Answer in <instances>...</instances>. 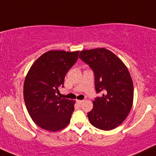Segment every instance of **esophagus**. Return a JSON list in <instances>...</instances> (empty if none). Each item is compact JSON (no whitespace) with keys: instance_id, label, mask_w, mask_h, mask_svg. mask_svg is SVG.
I'll list each match as a JSON object with an SVG mask.
<instances>
[{"instance_id":"1","label":"esophagus","mask_w":156,"mask_h":156,"mask_svg":"<svg viewBox=\"0 0 156 156\" xmlns=\"http://www.w3.org/2000/svg\"><path fill=\"white\" fill-rule=\"evenodd\" d=\"M76 102H77V103H78V104H81V103H82L83 102H84V100H77Z\"/></svg>"}]
</instances>
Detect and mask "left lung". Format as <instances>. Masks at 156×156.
Listing matches in <instances>:
<instances>
[{
    "instance_id": "8db88e82",
    "label": "left lung",
    "mask_w": 156,
    "mask_h": 156,
    "mask_svg": "<svg viewBox=\"0 0 156 156\" xmlns=\"http://www.w3.org/2000/svg\"><path fill=\"white\" fill-rule=\"evenodd\" d=\"M79 58L93 69L97 93L87 113L93 126L103 130L115 128L126 119L133 100V84L128 69L115 54L106 48L81 51Z\"/></svg>"
}]
</instances>
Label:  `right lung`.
<instances>
[{
    "instance_id": "add662e5",
    "label": "right lung",
    "mask_w": 156,
    "mask_h": 156,
    "mask_svg": "<svg viewBox=\"0 0 156 156\" xmlns=\"http://www.w3.org/2000/svg\"><path fill=\"white\" fill-rule=\"evenodd\" d=\"M78 54V50H49L28 72L23 86L25 103L33 122L44 130L58 131L70 122L75 101L61 99L56 94Z\"/></svg>"
}]
</instances>
